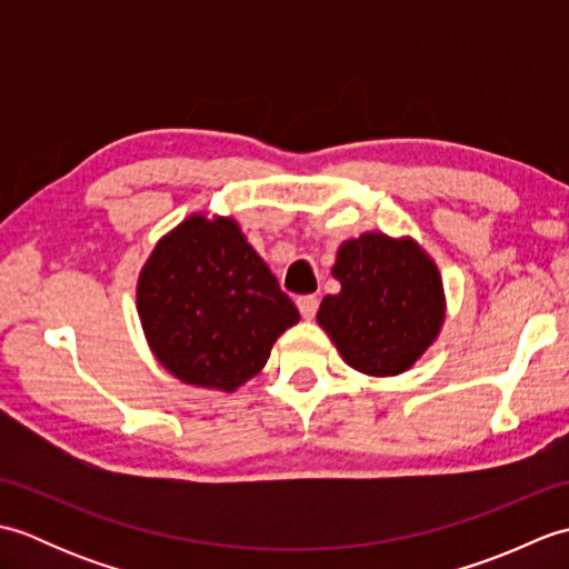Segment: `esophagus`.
I'll use <instances>...</instances> for the list:
<instances>
[{
  "instance_id": "34e87169",
  "label": "esophagus",
  "mask_w": 569,
  "mask_h": 569,
  "mask_svg": "<svg viewBox=\"0 0 569 569\" xmlns=\"http://www.w3.org/2000/svg\"><path fill=\"white\" fill-rule=\"evenodd\" d=\"M298 310H300V316H303L306 320H312L316 318V312H318V306H320V300H318V296H300L298 300Z\"/></svg>"
}]
</instances>
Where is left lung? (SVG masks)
Returning a JSON list of instances; mask_svg holds the SVG:
<instances>
[{"label":"left lung","instance_id":"8db88e82","mask_svg":"<svg viewBox=\"0 0 569 569\" xmlns=\"http://www.w3.org/2000/svg\"><path fill=\"white\" fill-rule=\"evenodd\" d=\"M342 291L320 303L318 322L349 367L393 377L426 352L445 320L442 281L410 239L361 234L337 251Z\"/></svg>","mask_w":569,"mask_h":569}]
</instances>
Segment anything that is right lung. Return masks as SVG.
Wrapping results in <instances>:
<instances>
[{"label":"right lung","instance_id":"right-lung-1","mask_svg":"<svg viewBox=\"0 0 569 569\" xmlns=\"http://www.w3.org/2000/svg\"><path fill=\"white\" fill-rule=\"evenodd\" d=\"M137 303L156 359L180 381L222 391L259 373L300 318L237 222L202 214L159 241Z\"/></svg>","mask_w":569,"mask_h":569}]
</instances>
